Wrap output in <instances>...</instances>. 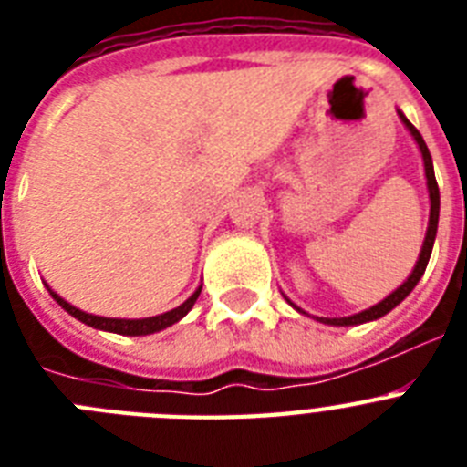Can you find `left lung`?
I'll list each match as a JSON object with an SVG mask.
<instances>
[{
	"instance_id": "8db88e82",
	"label": "left lung",
	"mask_w": 467,
	"mask_h": 467,
	"mask_svg": "<svg viewBox=\"0 0 467 467\" xmlns=\"http://www.w3.org/2000/svg\"><path fill=\"white\" fill-rule=\"evenodd\" d=\"M400 119H402V121H404V126L410 128V133L414 135V140H416V144H419L420 154H423V166H426V177H428V193H431V224H428L426 241H423V247H420L419 262H416V266H414V271H411L410 278L404 280V283L400 285V287L393 292V295H388L386 299L379 301L377 306L367 308V311L356 313V316H348V317H317L320 323H327V325H360V323H367V320H377V317L386 316L388 311H393V308L398 306L400 301H402L404 296H407L411 290H414L416 283H419L420 275H423V271H426V266H428V259H431L432 243H435V234H437V220H440V189H437L435 171H432V159H431V151H428L426 142H423V138H420L419 130H416V128L411 126V123L407 121V119H404L402 111H400ZM296 311H301V308H296ZM301 313H304V311H301Z\"/></svg>"
}]
</instances>
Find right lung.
Returning <instances> with one entry per match:
<instances>
[{
  "label": "right lung",
  "mask_w": 467,
  "mask_h": 467,
  "mask_svg": "<svg viewBox=\"0 0 467 467\" xmlns=\"http://www.w3.org/2000/svg\"><path fill=\"white\" fill-rule=\"evenodd\" d=\"M53 299L60 304V306L65 308V311L69 313V316H74L77 320H81V323L90 325V327H98V329H105V332H117V334H128V337H140V334H154L159 332V329H166L168 325L177 323L180 317L187 316L189 311H192V306L196 304L198 295H201V287H198L196 292H193L192 296H189L187 301H184L182 306L172 308V311L168 313H161V316H154V317H142V320H121V317H100V316H90V313H84L79 311V308H74L72 304H67L65 299H60V296L56 295V292H51Z\"/></svg>",
  "instance_id": "1"
}]
</instances>
